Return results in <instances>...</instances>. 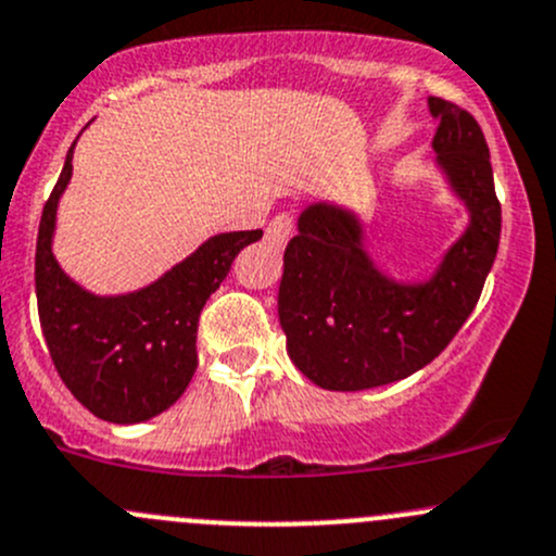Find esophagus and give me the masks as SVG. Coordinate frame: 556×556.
Segmentation results:
<instances>
[{"label": "esophagus", "mask_w": 556, "mask_h": 556, "mask_svg": "<svg viewBox=\"0 0 556 556\" xmlns=\"http://www.w3.org/2000/svg\"><path fill=\"white\" fill-rule=\"evenodd\" d=\"M293 231H295L293 215H290V212H279V215L266 226V242L274 247H285L288 244V239L293 237Z\"/></svg>", "instance_id": "esophagus-1"}]
</instances>
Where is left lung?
<instances>
[{
	"label": "left lung",
	"mask_w": 556,
	"mask_h": 556,
	"mask_svg": "<svg viewBox=\"0 0 556 556\" xmlns=\"http://www.w3.org/2000/svg\"><path fill=\"white\" fill-rule=\"evenodd\" d=\"M433 150L470 223L428 282L384 277L352 212L314 204L285 247L279 323L288 355L323 390L355 392L412 377L446 350L479 301L501 242L490 148L468 110L430 97Z\"/></svg>",
	"instance_id": "left-lung-1"
}]
</instances>
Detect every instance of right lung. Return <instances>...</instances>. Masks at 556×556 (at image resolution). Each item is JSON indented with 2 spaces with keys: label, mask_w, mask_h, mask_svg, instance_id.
I'll list each match as a JSON object with an SVG mask.
<instances>
[{
  "label": "right lung",
  "mask_w": 556,
  "mask_h": 556,
  "mask_svg": "<svg viewBox=\"0 0 556 556\" xmlns=\"http://www.w3.org/2000/svg\"><path fill=\"white\" fill-rule=\"evenodd\" d=\"M72 148L39 220V325L61 382L88 412L115 425L144 422L166 412L190 384L199 366L201 309L231 271L233 257L263 231L217 233L137 293H88L61 271L50 250L55 206L72 177Z\"/></svg>",
  "instance_id": "right-lung-1"
}]
</instances>
